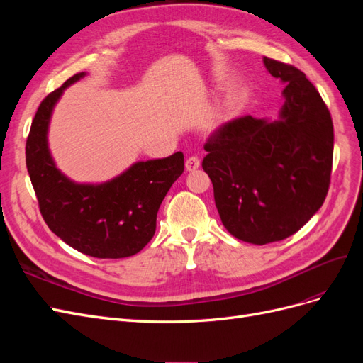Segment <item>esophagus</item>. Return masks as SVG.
Segmentation results:
<instances>
[{"label": "esophagus", "mask_w": 363, "mask_h": 363, "mask_svg": "<svg viewBox=\"0 0 363 363\" xmlns=\"http://www.w3.org/2000/svg\"><path fill=\"white\" fill-rule=\"evenodd\" d=\"M200 168V159L196 156H189L186 159V169L188 171H195Z\"/></svg>", "instance_id": "esophagus-1"}]
</instances>
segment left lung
Segmentation results:
<instances>
[{
    "instance_id": "left-lung-1",
    "label": "left lung",
    "mask_w": 363,
    "mask_h": 363,
    "mask_svg": "<svg viewBox=\"0 0 363 363\" xmlns=\"http://www.w3.org/2000/svg\"><path fill=\"white\" fill-rule=\"evenodd\" d=\"M284 84L280 119L228 121L204 144L203 169L230 235L265 245L296 233L325 200L333 123L320 92L292 65L263 57Z\"/></svg>"
}]
</instances>
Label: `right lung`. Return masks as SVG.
<instances>
[{"label":"right lung","mask_w":363,"mask_h":363,"mask_svg":"<svg viewBox=\"0 0 363 363\" xmlns=\"http://www.w3.org/2000/svg\"><path fill=\"white\" fill-rule=\"evenodd\" d=\"M83 75H72L39 104L26 144L27 169L43 221L65 244L98 259L130 257L155 236L159 207L183 174L184 157L179 151L138 162L119 177L96 186L65 177L50 156L47 130L63 89Z\"/></svg>","instance_id":"obj_1"}]
</instances>
